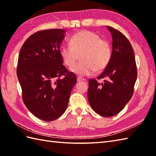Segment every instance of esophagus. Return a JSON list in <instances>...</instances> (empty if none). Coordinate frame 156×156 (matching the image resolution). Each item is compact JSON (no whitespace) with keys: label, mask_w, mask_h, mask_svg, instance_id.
Instances as JSON below:
<instances>
[{"label":"esophagus","mask_w":156,"mask_h":156,"mask_svg":"<svg viewBox=\"0 0 156 156\" xmlns=\"http://www.w3.org/2000/svg\"><path fill=\"white\" fill-rule=\"evenodd\" d=\"M86 80L82 77H80V76H78V77H77V81L78 82H82V81H85Z\"/></svg>","instance_id":"esophagus-1"}]
</instances>
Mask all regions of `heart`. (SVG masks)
Masks as SVG:
<instances>
[{
	"instance_id": "obj_1",
	"label": "heart",
	"mask_w": 156,
	"mask_h": 156,
	"mask_svg": "<svg viewBox=\"0 0 156 156\" xmlns=\"http://www.w3.org/2000/svg\"><path fill=\"white\" fill-rule=\"evenodd\" d=\"M61 55L66 66L71 68L80 58L83 60L72 68V71L80 76L90 75L103 71L112 58L110 41L90 31H82L75 34L70 43L63 44Z\"/></svg>"
}]
</instances>
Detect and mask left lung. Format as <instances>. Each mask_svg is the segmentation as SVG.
<instances>
[{"instance_id":"1","label":"left lung","mask_w":156,"mask_h":156,"mask_svg":"<svg viewBox=\"0 0 156 156\" xmlns=\"http://www.w3.org/2000/svg\"><path fill=\"white\" fill-rule=\"evenodd\" d=\"M112 37L111 62L98 80L88 81V100L92 109L101 116L110 117L118 114L133 94L137 71L135 54L127 38L113 27L107 26Z\"/></svg>"}]
</instances>
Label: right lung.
Here are the masks:
<instances>
[{
  "instance_id": "add662e5",
  "label": "right lung",
  "mask_w": 156,
  "mask_h": 156,
  "mask_svg": "<svg viewBox=\"0 0 156 156\" xmlns=\"http://www.w3.org/2000/svg\"><path fill=\"white\" fill-rule=\"evenodd\" d=\"M64 29L41 30L31 35L20 50L16 74L26 107L41 120L51 121L68 107L76 75L63 65L59 48Z\"/></svg>"
}]
</instances>
